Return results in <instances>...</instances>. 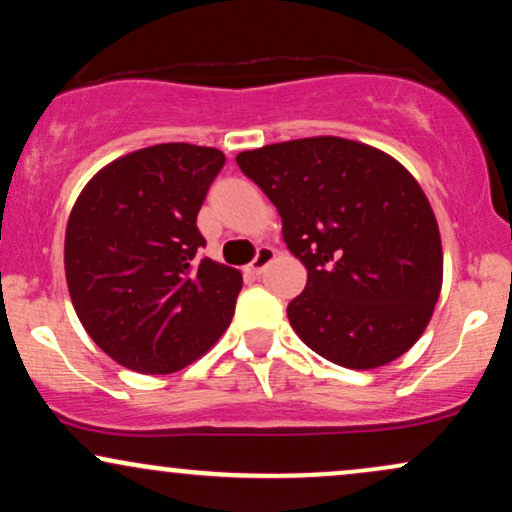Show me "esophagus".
<instances>
[{
    "label": "esophagus",
    "mask_w": 512,
    "mask_h": 512,
    "mask_svg": "<svg viewBox=\"0 0 512 512\" xmlns=\"http://www.w3.org/2000/svg\"><path fill=\"white\" fill-rule=\"evenodd\" d=\"M274 260V250L272 248H267V245H264V248H260L257 250V255H255V260L250 262V274H255V276H260L264 269H267V264Z\"/></svg>",
    "instance_id": "esophagus-1"
}]
</instances>
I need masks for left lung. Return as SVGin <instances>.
I'll list each match as a JSON object with an SVG mask.
<instances>
[{"instance_id":"1","label":"left lung","mask_w":512,"mask_h":512,"mask_svg":"<svg viewBox=\"0 0 512 512\" xmlns=\"http://www.w3.org/2000/svg\"><path fill=\"white\" fill-rule=\"evenodd\" d=\"M236 163L279 211L286 248L308 269L286 308L298 337L354 370L409 351L443 284L436 216L409 170L342 137L269 144Z\"/></svg>"}]
</instances>
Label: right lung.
I'll use <instances>...</instances> for the list:
<instances>
[{
    "label": "right lung",
    "instance_id": "right-lung-1",
    "mask_svg": "<svg viewBox=\"0 0 512 512\" xmlns=\"http://www.w3.org/2000/svg\"><path fill=\"white\" fill-rule=\"evenodd\" d=\"M226 163L219 149L156 144L96 173L64 236V272L81 325L113 361L175 373L231 325L238 269L209 257L197 214Z\"/></svg>",
    "mask_w": 512,
    "mask_h": 512
}]
</instances>
